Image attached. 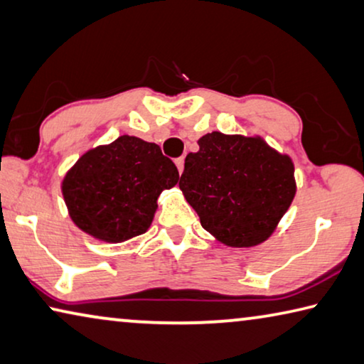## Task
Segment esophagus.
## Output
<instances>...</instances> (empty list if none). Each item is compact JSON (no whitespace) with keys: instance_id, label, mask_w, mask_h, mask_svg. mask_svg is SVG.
Listing matches in <instances>:
<instances>
[{"instance_id":"obj_1","label":"esophagus","mask_w":364,"mask_h":364,"mask_svg":"<svg viewBox=\"0 0 364 364\" xmlns=\"http://www.w3.org/2000/svg\"><path fill=\"white\" fill-rule=\"evenodd\" d=\"M175 164H176V168H178V171H183V168H184V159L183 157H180V159H176L175 160Z\"/></svg>"}]
</instances>
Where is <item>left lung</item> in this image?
Here are the masks:
<instances>
[{"mask_svg": "<svg viewBox=\"0 0 364 364\" xmlns=\"http://www.w3.org/2000/svg\"><path fill=\"white\" fill-rule=\"evenodd\" d=\"M186 155L180 189L220 243L251 247L275 232L296 194L295 166L262 137L213 131Z\"/></svg>", "mask_w": 364, "mask_h": 364, "instance_id": "1", "label": "left lung"}]
</instances>
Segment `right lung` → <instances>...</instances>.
<instances>
[{
    "label": "right lung",
    "mask_w": 364,
    "mask_h": 364,
    "mask_svg": "<svg viewBox=\"0 0 364 364\" xmlns=\"http://www.w3.org/2000/svg\"><path fill=\"white\" fill-rule=\"evenodd\" d=\"M178 180L157 144L124 134L85 152L63 178L61 191L76 227L95 240L123 243L147 232L160 193Z\"/></svg>",
    "instance_id": "add662e5"
}]
</instances>
